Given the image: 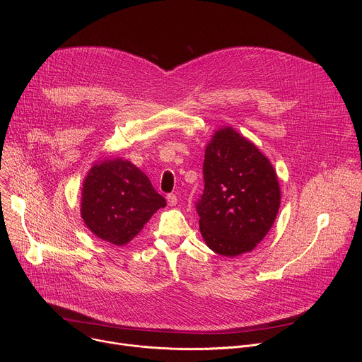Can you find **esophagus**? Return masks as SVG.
<instances>
[{"label":"esophagus","instance_id":"obj_1","mask_svg":"<svg viewBox=\"0 0 362 362\" xmlns=\"http://www.w3.org/2000/svg\"><path fill=\"white\" fill-rule=\"evenodd\" d=\"M166 199H168V204H169V206H176V204H177V197H176V194L170 193V194L166 196Z\"/></svg>","mask_w":362,"mask_h":362}]
</instances>
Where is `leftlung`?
I'll return each instance as SVG.
<instances>
[{"mask_svg":"<svg viewBox=\"0 0 362 362\" xmlns=\"http://www.w3.org/2000/svg\"><path fill=\"white\" fill-rule=\"evenodd\" d=\"M204 190L197 202L204 243L223 256L256 247L271 230L281 187L271 160L230 126L215 130L204 150Z\"/></svg>","mask_w":362,"mask_h":362,"instance_id":"8db88e82","label":"left lung"}]
</instances>
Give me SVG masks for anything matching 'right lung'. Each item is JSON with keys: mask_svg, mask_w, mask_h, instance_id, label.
<instances>
[{"mask_svg": "<svg viewBox=\"0 0 362 362\" xmlns=\"http://www.w3.org/2000/svg\"><path fill=\"white\" fill-rule=\"evenodd\" d=\"M166 200L148 177L122 158L95 162L83 180L80 215L98 239L124 246Z\"/></svg>", "mask_w": 362, "mask_h": 362, "instance_id": "add662e5", "label": "right lung"}]
</instances>
